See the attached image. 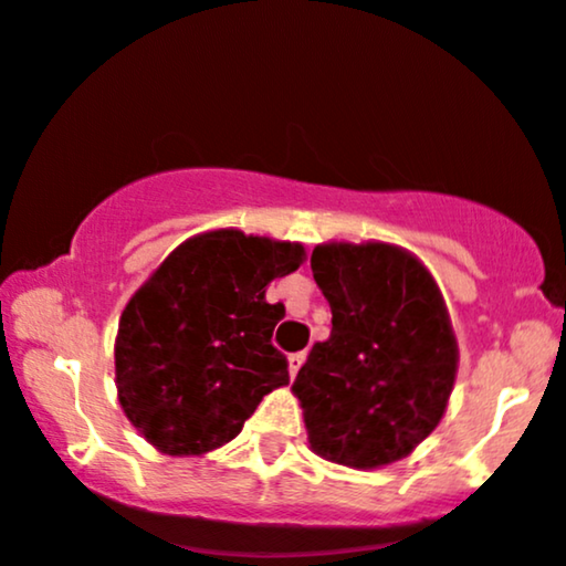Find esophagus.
I'll return each instance as SVG.
<instances>
[{
	"label": "esophagus",
	"mask_w": 566,
	"mask_h": 566,
	"mask_svg": "<svg viewBox=\"0 0 566 566\" xmlns=\"http://www.w3.org/2000/svg\"><path fill=\"white\" fill-rule=\"evenodd\" d=\"M304 360H307V355H304V352H294V355H289V374H291V378L298 374V368H302Z\"/></svg>",
	"instance_id": "obj_1"
}]
</instances>
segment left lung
Segmentation results:
<instances>
[{
    "instance_id": "obj_1",
    "label": "left lung",
    "mask_w": 566,
    "mask_h": 566,
    "mask_svg": "<svg viewBox=\"0 0 566 566\" xmlns=\"http://www.w3.org/2000/svg\"><path fill=\"white\" fill-rule=\"evenodd\" d=\"M310 264L334 315L294 381L312 450L355 469L400 461L453 391L458 347L440 289L389 243L317 245Z\"/></svg>"
}]
</instances>
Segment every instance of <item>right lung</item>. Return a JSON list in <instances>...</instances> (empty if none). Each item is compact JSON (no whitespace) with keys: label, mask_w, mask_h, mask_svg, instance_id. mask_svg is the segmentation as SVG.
Masks as SVG:
<instances>
[{"label":"right lung","mask_w":566,"mask_h":566,"mask_svg":"<svg viewBox=\"0 0 566 566\" xmlns=\"http://www.w3.org/2000/svg\"><path fill=\"white\" fill-rule=\"evenodd\" d=\"M302 256L298 243L203 232L129 298L116 336L118 402L161 453L201 455L230 442L262 397L289 384V360L272 347L285 307L264 289Z\"/></svg>","instance_id":"right-lung-1"}]
</instances>
